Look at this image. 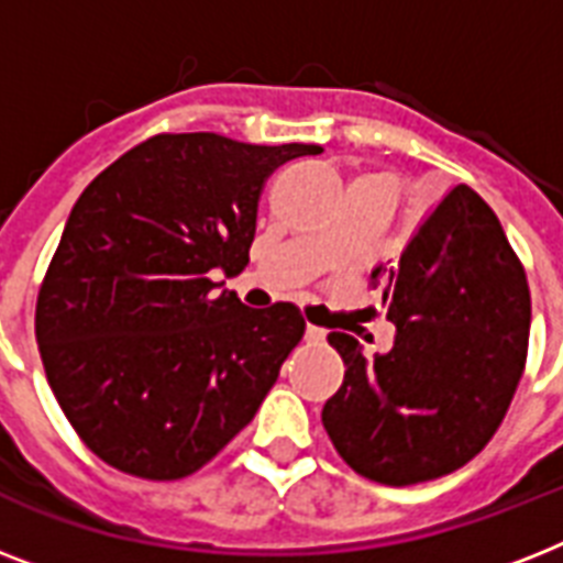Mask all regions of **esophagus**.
I'll list each match as a JSON object with an SVG mask.
<instances>
[{
    "label": "esophagus",
    "mask_w": 563,
    "mask_h": 563,
    "mask_svg": "<svg viewBox=\"0 0 563 563\" xmlns=\"http://www.w3.org/2000/svg\"><path fill=\"white\" fill-rule=\"evenodd\" d=\"M324 335H327V330H321V327H316V324H307L309 342H324Z\"/></svg>",
    "instance_id": "obj_1"
}]
</instances>
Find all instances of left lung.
<instances>
[{"label": "left lung", "instance_id": "1", "mask_svg": "<svg viewBox=\"0 0 563 563\" xmlns=\"http://www.w3.org/2000/svg\"><path fill=\"white\" fill-rule=\"evenodd\" d=\"M383 272L394 347L368 362L353 335H327L344 383L321 420L353 471L402 488L459 471L494 438L526 368L532 298L497 212L467 184Z\"/></svg>", "mask_w": 563, "mask_h": 563}]
</instances>
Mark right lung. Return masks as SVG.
<instances>
[{"instance_id":"right-lung-1","label":"right lung","mask_w":563,"mask_h":563,"mask_svg":"<svg viewBox=\"0 0 563 563\" xmlns=\"http://www.w3.org/2000/svg\"><path fill=\"white\" fill-rule=\"evenodd\" d=\"M321 152L157 134L75 201L34 333L66 420L101 462L184 479L254 420L307 321L295 303L247 309L212 274L247 265L268 175Z\"/></svg>"}]
</instances>
